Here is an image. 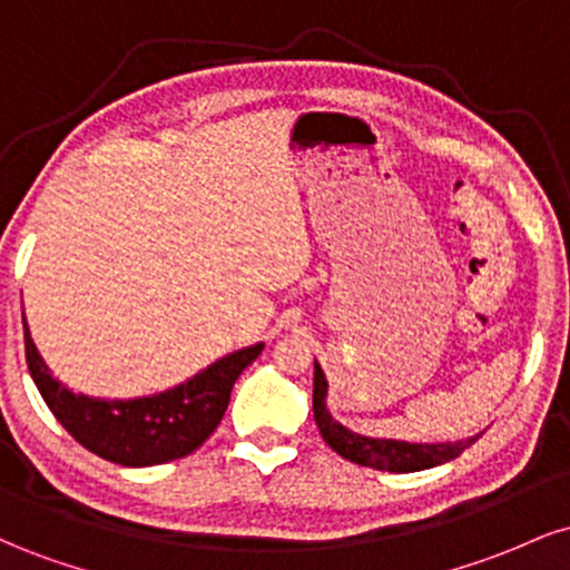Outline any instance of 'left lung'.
Segmentation results:
<instances>
[{
    "label": "left lung",
    "mask_w": 570,
    "mask_h": 570,
    "mask_svg": "<svg viewBox=\"0 0 570 570\" xmlns=\"http://www.w3.org/2000/svg\"><path fill=\"white\" fill-rule=\"evenodd\" d=\"M326 383L324 370L318 367L313 372V415H316V426L322 431L324 442L343 455L345 461L358 463V466L381 469V472H421V469L440 466L444 461H453L466 448L480 440V434L469 436V440L458 442H436V444H415L402 440H372V436H362L356 431L345 429L326 410Z\"/></svg>",
    "instance_id": "left-lung-1"
}]
</instances>
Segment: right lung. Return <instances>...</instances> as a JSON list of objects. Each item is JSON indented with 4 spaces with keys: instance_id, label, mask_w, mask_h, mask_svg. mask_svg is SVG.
Masks as SVG:
<instances>
[{
    "instance_id": "right-lung-1",
    "label": "right lung",
    "mask_w": 570,
    "mask_h": 570,
    "mask_svg": "<svg viewBox=\"0 0 570 570\" xmlns=\"http://www.w3.org/2000/svg\"><path fill=\"white\" fill-rule=\"evenodd\" d=\"M26 364L45 404L63 429L104 461L120 466H158L198 450L225 415L238 375L265 345H248L217 358L189 381L139 399H96L75 394L39 356L23 316Z\"/></svg>"
}]
</instances>
